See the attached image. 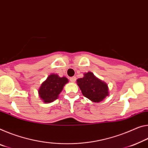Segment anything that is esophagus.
<instances>
[{
  "label": "esophagus",
  "instance_id": "obj_1",
  "mask_svg": "<svg viewBox=\"0 0 148 148\" xmlns=\"http://www.w3.org/2000/svg\"><path fill=\"white\" fill-rule=\"evenodd\" d=\"M70 82H71L74 83L75 82H76V77H75V76L71 77V78H70Z\"/></svg>",
  "mask_w": 148,
  "mask_h": 148
}]
</instances>
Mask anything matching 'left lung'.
<instances>
[{"label": "left lung", "mask_w": 148, "mask_h": 148, "mask_svg": "<svg viewBox=\"0 0 148 148\" xmlns=\"http://www.w3.org/2000/svg\"><path fill=\"white\" fill-rule=\"evenodd\" d=\"M77 84L84 97L93 102L101 101L109 95L107 84L91 72L85 73L83 78L77 79Z\"/></svg>", "instance_id": "obj_1"}]
</instances>
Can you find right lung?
<instances>
[{"mask_svg": "<svg viewBox=\"0 0 148 148\" xmlns=\"http://www.w3.org/2000/svg\"><path fill=\"white\" fill-rule=\"evenodd\" d=\"M69 82L66 77L60 78L57 74H50L42 83L38 91L39 95L44 103H51L57 99L63 90L64 85Z\"/></svg>", "mask_w": 148, "mask_h": 148, "instance_id": "1", "label": "right lung"}]
</instances>
